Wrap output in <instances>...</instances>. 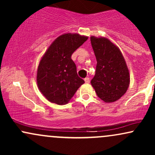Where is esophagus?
Returning <instances> with one entry per match:
<instances>
[{
	"label": "esophagus",
	"mask_w": 155,
	"mask_h": 155,
	"mask_svg": "<svg viewBox=\"0 0 155 155\" xmlns=\"http://www.w3.org/2000/svg\"><path fill=\"white\" fill-rule=\"evenodd\" d=\"M84 81H85V82H86L87 84L90 83V78H88V77L85 78V79H84Z\"/></svg>",
	"instance_id": "obj_1"
}]
</instances>
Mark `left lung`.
I'll use <instances>...</instances> for the list:
<instances>
[{"label": "left lung", "instance_id": "left-lung-1", "mask_svg": "<svg viewBox=\"0 0 155 155\" xmlns=\"http://www.w3.org/2000/svg\"><path fill=\"white\" fill-rule=\"evenodd\" d=\"M97 65L91 84L105 103L117 101L127 92L130 73L118 47L104 37H90Z\"/></svg>", "mask_w": 155, "mask_h": 155}]
</instances>
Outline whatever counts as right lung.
<instances>
[{
	"label": "right lung",
	"instance_id": "right-lung-1",
	"mask_svg": "<svg viewBox=\"0 0 155 155\" xmlns=\"http://www.w3.org/2000/svg\"><path fill=\"white\" fill-rule=\"evenodd\" d=\"M88 37L78 33H65L49 46L39 63L38 87L49 102L65 105L84 83L76 72L71 55Z\"/></svg>",
	"mask_w": 155,
	"mask_h": 155
}]
</instances>
